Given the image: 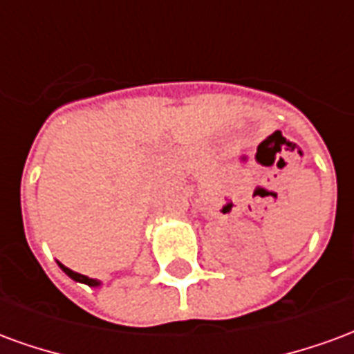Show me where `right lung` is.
Instances as JSON below:
<instances>
[{
    "label": "right lung",
    "instance_id": "add662e5",
    "mask_svg": "<svg viewBox=\"0 0 354 354\" xmlns=\"http://www.w3.org/2000/svg\"><path fill=\"white\" fill-rule=\"evenodd\" d=\"M58 266H60V269L64 271L70 279H73V281H77V282H83V284H88V286H98L100 282L96 281V279H88V277H85V274H81V273H75V271H72L70 267H66L62 266L60 261H58Z\"/></svg>",
    "mask_w": 354,
    "mask_h": 354
}]
</instances>
